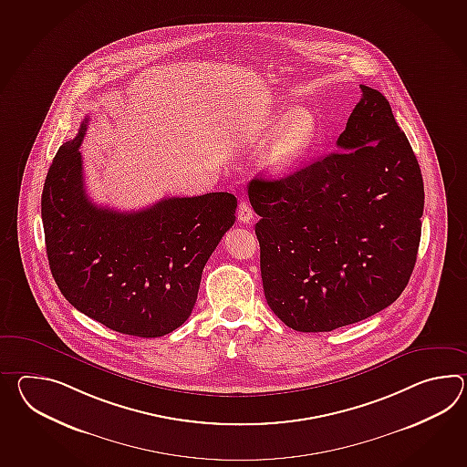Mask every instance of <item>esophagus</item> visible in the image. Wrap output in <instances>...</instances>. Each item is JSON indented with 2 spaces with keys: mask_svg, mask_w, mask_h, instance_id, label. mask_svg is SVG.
Wrapping results in <instances>:
<instances>
[{
  "mask_svg": "<svg viewBox=\"0 0 467 467\" xmlns=\"http://www.w3.org/2000/svg\"><path fill=\"white\" fill-rule=\"evenodd\" d=\"M254 216V213H253V209L249 206L248 202H239L238 208V219L241 223H244V224H248L249 221L253 219Z\"/></svg>",
  "mask_w": 467,
  "mask_h": 467,
  "instance_id": "esophagus-1",
  "label": "esophagus"
}]
</instances>
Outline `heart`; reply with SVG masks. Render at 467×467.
Masks as SVG:
<instances>
[{
  "instance_id": "heart-1",
  "label": "heart",
  "mask_w": 467,
  "mask_h": 467,
  "mask_svg": "<svg viewBox=\"0 0 467 467\" xmlns=\"http://www.w3.org/2000/svg\"><path fill=\"white\" fill-rule=\"evenodd\" d=\"M318 135L317 119L308 110L281 114L263 150V166L273 174H286L310 154Z\"/></svg>"
}]
</instances>
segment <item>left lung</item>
<instances>
[{"label": "left lung", "mask_w": 467, "mask_h": 467, "mask_svg": "<svg viewBox=\"0 0 467 467\" xmlns=\"http://www.w3.org/2000/svg\"><path fill=\"white\" fill-rule=\"evenodd\" d=\"M360 90L338 152L249 182L265 296L296 332L362 322L392 305L414 270L420 167L384 95Z\"/></svg>", "instance_id": "1"}]
</instances>
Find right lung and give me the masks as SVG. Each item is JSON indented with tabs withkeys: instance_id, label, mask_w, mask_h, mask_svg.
I'll return each mask as SVG.
<instances>
[{
	"instance_id": "add662e5",
	"label": "right lung",
	"mask_w": 467,
	"mask_h": 467,
	"mask_svg": "<svg viewBox=\"0 0 467 467\" xmlns=\"http://www.w3.org/2000/svg\"><path fill=\"white\" fill-rule=\"evenodd\" d=\"M87 124L58 149L43 186L55 283L77 310L110 330L142 338L174 332L196 305L202 270L234 224L238 201L209 192L130 213L95 206L78 150Z\"/></svg>"
}]
</instances>
